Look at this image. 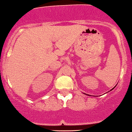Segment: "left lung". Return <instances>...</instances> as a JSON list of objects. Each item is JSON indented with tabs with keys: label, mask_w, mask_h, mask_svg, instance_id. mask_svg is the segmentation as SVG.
I'll use <instances>...</instances> for the list:
<instances>
[{
	"label": "left lung",
	"mask_w": 132,
	"mask_h": 132,
	"mask_svg": "<svg viewBox=\"0 0 132 132\" xmlns=\"http://www.w3.org/2000/svg\"><path fill=\"white\" fill-rule=\"evenodd\" d=\"M116 87V86H115V87H113V88H112V89H111L110 91H111V90H113V88H115V87ZM84 94H85V93H84ZM87 96H89V95H88H88H87Z\"/></svg>",
	"instance_id": "8db88e82"
}]
</instances>
